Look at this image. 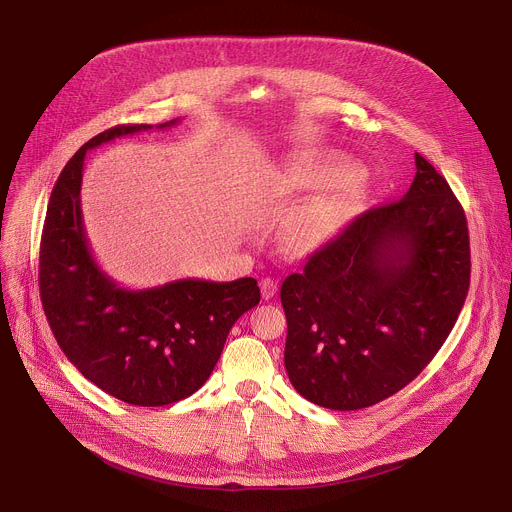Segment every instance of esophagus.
Segmentation results:
<instances>
[{"mask_svg": "<svg viewBox=\"0 0 512 512\" xmlns=\"http://www.w3.org/2000/svg\"><path fill=\"white\" fill-rule=\"evenodd\" d=\"M259 285H261V296H263V300H271V298L277 294V281L265 277V279H261Z\"/></svg>", "mask_w": 512, "mask_h": 512, "instance_id": "obj_1", "label": "esophagus"}]
</instances>
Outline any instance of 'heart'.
<instances>
[{"instance_id": "1", "label": "heart", "mask_w": 512, "mask_h": 512, "mask_svg": "<svg viewBox=\"0 0 512 512\" xmlns=\"http://www.w3.org/2000/svg\"><path fill=\"white\" fill-rule=\"evenodd\" d=\"M348 170L338 164L314 162V160H289L279 164L269 174V192L279 198H296L306 192L334 188L346 182ZM338 202L320 200L308 206L289 229V245L296 249H308L326 239L336 227Z\"/></svg>"}]
</instances>
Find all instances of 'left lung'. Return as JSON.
I'll list each match as a JSON object with an SVG mask.
<instances>
[{"label": "left lung", "instance_id": "obj_1", "mask_svg": "<svg viewBox=\"0 0 512 512\" xmlns=\"http://www.w3.org/2000/svg\"><path fill=\"white\" fill-rule=\"evenodd\" d=\"M407 194L356 216L281 283L285 371L308 401L371 407L409 385L442 348L470 285L466 214L415 154Z\"/></svg>", "mask_w": 512, "mask_h": 512}]
</instances>
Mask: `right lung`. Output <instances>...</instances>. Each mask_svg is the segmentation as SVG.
<instances>
[{
	"label": "right lung",
	"instance_id": "1",
	"mask_svg": "<svg viewBox=\"0 0 512 512\" xmlns=\"http://www.w3.org/2000/svg\"><path fill=\"white\" fill-rule=\"evenodd\" d=\"M148 129L154 125L111 127L89 139L60 172L40 243V298L58 346L85 379L129 405L162 407L206 383L233 324L261 294L253 277H188L127 289L99 267L81 210L87 152Z\"/></svg>",
	"mask_w": 512,
	"mask_h": 512
}]
</instances>
